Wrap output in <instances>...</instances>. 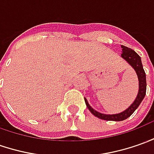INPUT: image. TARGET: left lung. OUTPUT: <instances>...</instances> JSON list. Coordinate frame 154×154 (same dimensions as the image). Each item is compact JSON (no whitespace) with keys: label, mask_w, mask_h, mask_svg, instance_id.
<instances>
[{"label":"left lung","mask_w":154,"mask_h":154,"mask_svg":"<svg viewBox=\"0 0 154 154\" xmlns=\"http://www.w3.org/2000/svg\"><path fill=\"white\" fill-rule=\"evenodd\" d=\"M121 48H122L121 57L123 59H125L133 67V69H134L135 71H136V72H137V77H138V94H137V98L134 100V102L131 103V105L128 109H126L125 111H123V112L119 113V114H116V115H105V114H102V113L96 111L95 109H94L93 108L91 107L90 105H89V103H88V100L84 98L86 105H87V107L88 108V109L90 110V112L94 116L98 117V118L101 119V120L121 121L127 119L138 108L140 103H142L143 99H144V97L146 95V89H147L146 74H145L144 69H143L142 60H141V57L133 50H131V48L124 46V45H121Z\"/></svg>","instance_id":"8db88e82"}]
</instances>
